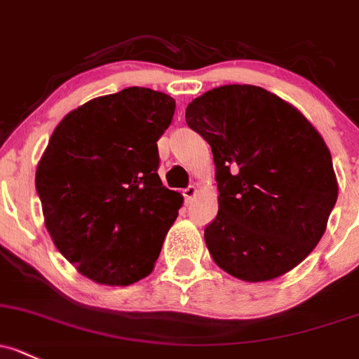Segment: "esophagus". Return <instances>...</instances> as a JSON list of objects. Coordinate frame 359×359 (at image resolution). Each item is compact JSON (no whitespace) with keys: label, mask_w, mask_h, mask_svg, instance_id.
<instances>
[{"label":"esophagus","mask_w":359,"mask_h":359,"mask_svg":"<svg viewBox=\"0 0 359 359\" xmlns=\"http://www.w3.org/2000/svg\"><path fill=\"white\" fill-rule=\"evenodd\" d=\"M182 194H184V198H186V203H191L192 199L196 198V194H198V187L189 186L187 189L182 191Z\"/></svg>","instance_id":"obj_1"}]
</instances>
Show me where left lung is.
Returning <instances> with one entry per match:
<instances>
[{"label":"left lung","instance_id":"1","mask_svg":"<svg viewBox=\"0 0 359 359\" xmlns=\"http://www.w3.org/2000/svg\"><path fill=\"white\" fill-rule=\"evenodd\" d=\"M186 122L213 153L218 215L205 229L213 262L246 282L299 265L322 239L339 192L318 130L287 101L248 84L196 97Z\"/></svg>","mask_w":359,"mask_h":359}]
</instances>
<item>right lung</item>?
<instances>
[{
  "label": "right lung",
  "instance_id": "add662e5",
  "mask_svg": "<svg viewBox=\"0 0 359 359\" xmlns=\"http://www.w3.org/2000/svg\"><path fill=\"white\" fill-rule=\"evenodd\" d=\"M173 111V97L148 88L94 97L63 116L37 163L53 243L97 284L148 277L179 215L184 198L158 175Z\"/></svg>",
  "mask_w": 359,
  "mask_h": 359
}]
</instances>
